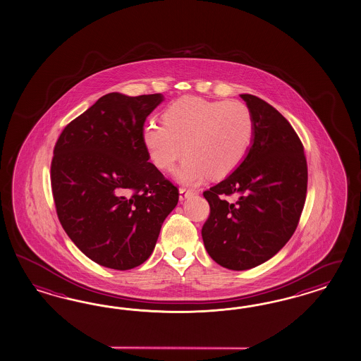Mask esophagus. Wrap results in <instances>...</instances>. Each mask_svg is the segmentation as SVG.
<instances>
[{"label": "esophagus", "mask_w": 361, "mask_h": 361, "mask_svg": "<svg viewBox=\"0 0 361 361\" xmlns=\"http://www.w3.org/2000/svg\"><path fill=\"white\" fill-rule=\"evenodd\" d=\"M192 195H195V192H194V191H191V190H185V188H179V200H180V202H183V200L188 199V197H191Z\"/></svg>", "instance_id": "obj_1"}]
</instances>
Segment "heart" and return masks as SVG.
Returning <instances> with one entry per match:
<instances>
[{
  "label": "heart",
  "mask_w": 361,
  "mask_h": 361,
  "mask_svg": "<svg viewBox=\"0 0 361 361\" xmlns=\"http://www.w3.org/2000/svg\"><path fill=\"white\" fill-rule=\"evenodd\" d=\"M253 129L245 104L185 96L167 106L164 124L145 125L142 142L150 161L164 171H171L185 150L176 180L196 185L209 174H231L247 154Z\"/></svg>",
  "instance_id": "obj_1"
}]
</instances>
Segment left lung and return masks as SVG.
<instances>
[{"label": "left lung", "mask_w": 361, "mask_h": 361, "mask_svg": "<svg viewBox=\"0 0 361 361\" xmlns=\"http://www.w3.org/2000/svg\"><path fill=\"white\" fill-rule=\"evenodd\" d=\"M253 117V137L235 171L204 191L211 212L202 228L209 256L231 270L256 268L294 235L306 200L303 145L288 120L253 94H240ZM236 195L232 204L226 195Z\"/></svg>", "instance_id": "8db88e82"}]
</instances>
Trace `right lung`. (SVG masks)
I'll list each match as a JSON object with an SVG mask.
<instances>
[{"label":"right lung","instance_id":"right-lung-1","mask_svg":"<svg viewBox=\"0 0 361 361\" xmlns=\"http://www.w3.org/2000/svg\"><path fill=\"white\" fill-rule=\"evenodd\" d=\"M164 94L100 97L59 135L51 187L63 229L87 257L129 270L154 252L178 188L149 162L146 117Z\"/></svg>","mask_w":361,"mask_h":361}]
</instances>
